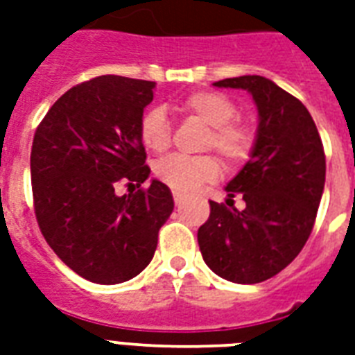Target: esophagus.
Wrapping results in <instances>:
<instances>
[{
    "mask_svg": "<svg viewBox=\"0 0 355 355\" xmlns=\"http://www.w3.org/2000/svg\"><path fill=\"white\" fill-rule=\"evenodd\" d=\"M173 199H175V205H180L184 201V196L178 191H173Z\"/></svg>",
    "mask_w": 355,
    "mask_h": 355,
    "instance_id": "obj_1",
    "label": "esophagus"
}]
</instances>
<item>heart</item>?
Masks as SVG:
<instances>
[{"label": "heart", "mask_w": 355, "mask_h": 355, "mask_svg": "<svg viewBox=\"0 0 355 355\" xmlns=\"http://www.w3.org/2000/svg\"><path fill=\"white\" fill-rule=\"evenodd\" d=\"M184 112L210 126L205 148H216L227 162H240L253 147V134L242 123H234L236 105L220 93L199 91L182 100ZM143 145L153 153H164L171 145V123L164 107L154 105L145 112L139 124ZM154 175L175 191H193L212 182L220 166L212 156H167L154 166Z\"/></svg>", "instance_id": "obj_1"}]
</instances>
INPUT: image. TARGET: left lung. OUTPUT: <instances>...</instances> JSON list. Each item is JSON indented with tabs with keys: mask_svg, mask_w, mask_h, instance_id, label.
<instances>
[{
	"mask_svg": "<svg viewBox=\"0 0 355 355\" xmlns=\"http://www.w3.org/2000/svg\"><path fill=\"white\" fill-rule=\"evenodd\" d=\"M214 85L248 91L259 126L250 162L225 186L229 207L210 201L197 242L214 274L255 285L279 274L307 242L326 182V156L307 107L272 80L240 76ZM236 195L246 201L243 211L232 207Z\"/></svg>",
	"mask_w": 355,
	"mask_h": 355,
	"instance_id": "obj_1",
	"label": "left lung"
}]
</instances>
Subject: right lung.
<instances>
[{
	"label": "right lung",
	"instance_id": "1",
	"mask_svg": "<svg viewBox=\"0 0 355 355\" xmlns=\"http://www.w3.org/2000/svg\"><path fill=\"white\" fill-rule=\"evenodd\" d=\"M154 89V81L98 76L67 91L35 132L40 232L91 283L117 285L141 274L175 207L171 189L156 178L147 189L117 196L119 184L141 186L150 175L139 124Z\"/></svg>",
	"mask_w": 355,
	"mask_h": 355
}]
</instances>
